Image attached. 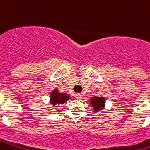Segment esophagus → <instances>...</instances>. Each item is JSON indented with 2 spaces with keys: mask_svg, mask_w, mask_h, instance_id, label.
<instances>
[{
  "mask_svg": "<svg viewBox=\"0 0 150 150\" xmlns=\"http://www.w3.org/2000/svg\"><path fill=\"white\" fill-rule=\"evenodd\" d=\"M75 98L76 99H78V100H80V99L82 98V95H81L80 93H76L75 95Z\"/></svg>",
  "mask_w": 150,
  "mask_h": 150,
  "instance_id": "obj_1",
  "label": "esophagus"
}]
</instances>
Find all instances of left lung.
Listing matches in <instances>:
<instances>
[{
	"label": "left lung",
	"instance_id": "8db88e82",
	"mask_svg": "<svg viewBox=\"0 0 150 150\" xmlns=\"http://www.w3.org/2000/svg\"><path fill=\"white\" fill-rule=\"evenodd\" d=\"M90 103L93 107L94 112H98L99 109H103L105 106V98L103 97H93L90 99Z\"/></svg>",
	"mask_w": 150,
	"mask_h": 150
}]
</instances>
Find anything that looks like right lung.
I'll return each instance as SVG.
<instances>
[{"label":"right lung","mask_w":150,"mask_h":150,"mask_svg":"<svg viewBox=\"0 0 150 150\" xmlns=\"http://www.w3.org/2000/svg\"><path fill=\"white\" fill-rule=\"evenodd\" d=\"M68 99L69 95L66 94L65 93H59L57 89L53 90L50 97V102L53 106L56 104H63Z\"/></svg>","instance_id":"add662e5"}]
</instances>
